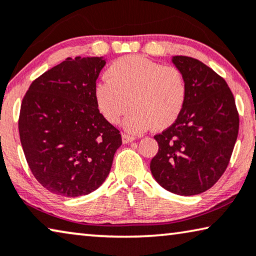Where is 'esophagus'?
Instances as JSON below:
<instances>
[{
  "mask_svg": "<svg viewBox=\"0 0 256 256\" xmlns=\"http://www.w3.org/2000/svg\"><path fill=\"white\" fill-rule=\"evenodd\" d=\"M132 140H135L134 136H130V135H127V134L122 135V142H124V144L130 143V142H132Z\"/></svg>",
  "mask_w": 256,
  "mask_h": 256,
  "instance_id": "1",
  "label": "esophagus"
}]
</instances>
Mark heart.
Wrapping results in <instances>:
<instances>
[{
    "label": "heart",
    "mask_w": 256,
    "mask_h": 256,
    "mask_svg": "<svg viewBox=\"0 0 256 256\" xmlns=\"http://www.w3.org/2000/svg\"><path fill=\"white\" fill-rule=\"evenodd\" d=\"M106 76L94 88L99 112L107 122L118 124L130 106L124 126L132 134L151 126L154 129L168 127L184 108L187 86L176 66L130 55L114 61Z\"/></svg>",
    "instance_id": "b5f03b06"
}]
</instances>
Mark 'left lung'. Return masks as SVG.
I'll list each match as a JSON object with an SVG mask.
<instances>
[{"mask_svg": "<svg viewBox=\"0 0 256 256\" xmlns=\"http://www.w3.org/2000/svg\"><path fill=\"white\" fill-rule=\"evenodd\" d=\"M187 86L174 124L154 136L158 152L150 162L156 181L176 195L208 190L226 170L239 130V114L228 85L208 66L172 56Z\"/></svg>", "mask_w": 256, "mask_h": 256, "instance_id": "obj_1", "label": "left lung"}]
</instances>
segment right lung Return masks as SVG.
Returning <instances> with one entry per match:
<instances>
[{"label": "right lung", "mask_w": 256, "mask_h": 256, "mask_svg": "<svg viewBox=\"0 0 256 256\" xmlns=\"http://www.w3.org/2000/svg\"><path fill=\"white\" fill-rule=\"evenodd\" d=\"M105 58H68L28 88L20 106V143L33 176L50 192L88 195L110 174L120 132L99 112L94 88Z\"/></svg>", "instance_id": "add662e5"}]
</instances>
